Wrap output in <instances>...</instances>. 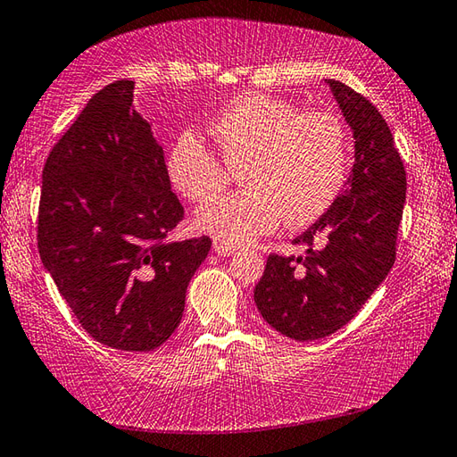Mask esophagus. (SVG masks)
Returning a JSON list of instances; mask_svg holds the SVG:
<instances>
[{
  "label": "esophagus",
  "instance_id": "obj_1",
  "mask_svg": "<svg viewBox=\"0 0 457 457\" xmlns=\"http://www.w3.org/2000/svg\"><path fill=\"white\" fill-rule=\"evenodd\" d=\"M213 250L218 256H231V253H236V247L234 245H228L223 242H213Z\"/></svg>",
  "mask_w": 457,
  "mask_h": 457
}]
</instances>
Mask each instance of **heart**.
Returning a JSON list of instances; mask_svg holds the SVG:
<instances>
[{
  "label": "heart",
  "mask_w": 457,
  "mask_h": 457,
  "mask_svg": "<svg viewBox=\"0 0 457 457\" xmlns=\"http://www.w3.org/2000/svg\"><path fill=\"white\" fill-rule=\"evenodd\" d=\"M223 162L239 169L244 191L218 195L195 212V228L228 245L270 234L284 218L306 226L328 210L346 175V130L328 111L298 112L290 100L260 92L236 98L213 120ZM175 189L204 201L228 181V169L204 138L185 130L167 157Z\"/></svg>",
  "instance_id": "heart-1"
}]
</instances>
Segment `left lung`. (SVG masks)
<instances>
[{"label":"left lung","instance_id":"1","mask_svg":"<svg viewBox=\"0 0 457 457\" xmlns=\"http://www.w3.org/2000/svg\"><path fill=\"white\" fill-rule=\"evenodd\" d=\"M354 138V163L327 212L292 244L300 256H272L253 290L270 327L294 340L343 328L395 264L407 179L381 112L346 84L328 79Z\"/></svg>","mask_w":457,"mask_h":457}]
</instances>
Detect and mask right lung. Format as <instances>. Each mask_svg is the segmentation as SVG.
<instances>
[{
    "mask_svg": "<svg viewBox=\"0 0 457 457\" xmlns=\"http://www.w3.org/2000/svg\"><path fill=\"white\" fill-rule=\"evenodd\" d=\"M133 90V80L98 90L54 145L42 171L37 250L92 338L146 353L179 327L212 239L163 242L183 205Z\"/></svg>",
    "mask_w": 457,
    "mask_h": 457,
    "instance_id": "1",
    "label": "right lung"
}]
</instances>
